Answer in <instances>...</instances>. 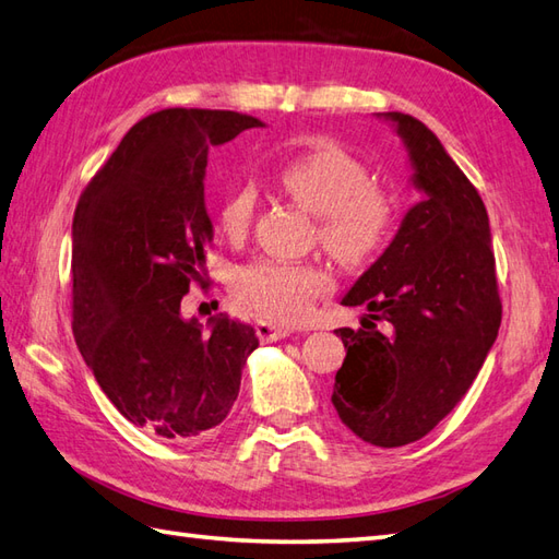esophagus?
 I'll list each match as a JSON object with an SVG mask.
<instances>
[{
    "instance_id": "esophagus-1",
    "label": "esophagus",
    "mask_w": 559,
    "mask_h": 559,
    "mask_svg": "<svg viewBox=\"0 0 559 559\" xmlns=\"http://www.w3.org/2000/svg\"><path fill=\"white\" fill-rule=\"evenodd\" d=\"M254 329H257V336L261 341H266V343L281 341V338H286V336L293 334V326L278 324V322H269V319H259V322L254 324Z\"/></svg>"
}]
</instances>
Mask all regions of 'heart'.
<instances>
[{
  "label": "heart",
  "instance_id": "obj_1",
  "mask_svg": "<svg viewBox=\"0 0 559 559\" xmlns=\"http://www.w3.org/2000/svg\"><path fill=\"white\" fill-rule=\"evenodd\" d=\"M278 187L312 213L319 240L343 266H362L382 249L394 209L370 170L336 144H317L281 165ZM257 211L254 185L242 182L225 197L216 218L225 237L242 240ZM331 286L329 273L314 264L257 259L235 276V298L242 307L278 322H298Z\"/></svg>",
  "mask_w": 559,
  "mask_h": 559
}]
</instances>
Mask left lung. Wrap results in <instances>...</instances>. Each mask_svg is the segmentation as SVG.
Returning <instances> with one entry per match:
<instances>
[{"instance_id": "obj_1", "label": "left lung", "mask_w": 559, "mask_h": 559, "mask_svg": "<svg viewBox=\"0 0 559 559\" xmlns=\"http://www.w3.org/2000/svg\"><path fill=\"white\" fill-rule=\"evenodd\" d=\"M408 153L420 201L341 305L367 307L360 329H336L346 360L331 403L374 447L425 437L466 396L502 322L488 211L430 129L377 112Z\"/></svg>"}]
</instances>
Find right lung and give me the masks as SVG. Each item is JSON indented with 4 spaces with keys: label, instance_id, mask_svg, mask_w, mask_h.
<instances>
[{
    "label": "right lung",
    "instance_id": "right-lung-1",
    "mask_svg": "<svg viewBox=\"0 0 559 559\" xmlns=\"http://www.w3.org/2000/svg\"><path fill=\"white\" fill-rule=\"evenodd\" d=\"M254 117L170 108L136 122L93 177L74 213V338L124 418L165 439L218 427L240 391L257 331L230 319H185L204 283L213 223L204 199L209 148Z\"/></svg>",
    "mask_w": 559,
    "mask_h": 559
}]
</instances>
